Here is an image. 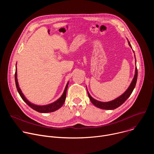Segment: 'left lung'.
<instances>
[{"label": "left lung", "mask_w": 154, "mask_h": 154, "mask_svg": "<svg viewBox=\"0 0 154 154\" xmlns=\"http://www.w3.org/2000/svg\"><path fill=\"white\" fill-rule=\"evenodd\" d=\"M128 45L130 46L131 48H132L130 45V42L128 41ZM135 64H136V61H135ZM137 77H138V70H137V68L136 66L135 68V74L134 75V77L131 81L130 86H128V88H127V90L119 97H118V98L115 99V100H113L112 101L109 102H100L99 100H97L96 99H94V98H93L91 95L90 94L88 91L87 90V93L88 94L89 98L91 100V102L93 103V105H94L96 106L101 108V109H114L118 107H119V106H121L128 97L129 96L131 95V93L133 92L136 83H137Z\"/></svg>", "instance_id": "obj_1"}]
</instances>
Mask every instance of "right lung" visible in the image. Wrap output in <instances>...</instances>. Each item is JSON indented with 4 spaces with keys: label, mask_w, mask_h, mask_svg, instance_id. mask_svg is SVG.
I'll return each instance as SVG.
<instances>
[{
    "label": "right lung",
    "mask_w": 154,
    "mask_h": 154,
    "mask_svg": "<svg viewBox=\"0 0 154 154\" xmlns=\"http://www.w3.org/2000/svg\"><path fill=\"white\" fill-rule=\"evenodd\" d=\"M15 83H16V88L17 90L20 95V96L21 97V98L23 99V100L30 106L31 107L32 109H33L34 110L39 112V113H50V112H55L56 110H57L58 109H59L60 107L62 106V105H63L64 102H65L66 100V91H67V89H68V84H69V82H68L66 86V88L64 89V91L62 94V96L55 102L48 104V105H35L33 103H32L30 102H29L26 97L24 96V95L23 94V93H22L20 88L19 86L18 85V82H17V69H16V72H15Z\"/></svg>",
    "instance_id": "1"
}]
</instances>
